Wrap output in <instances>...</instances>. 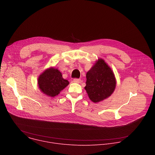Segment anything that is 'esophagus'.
<instances>
[{
    "label": "esophagus",
    "mask_w": 155,
    "mask_h": 155,
    "mask_svg": "<svg viewBox=\"0 0 155 155\" xmlns=\"http://www.w3.org/2000/svg\"><path fill=\"white\" fill-rule=\"evenodd\" d=\"M73 81L74 83H80L81 82V80L80 79H78V78H74Z\"/></svg>",
    "instance_id": "1"
}]
</instances>
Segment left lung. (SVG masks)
Returning <instances> with one entry per match:
<instances>
[{"label": "left lung", "mask_w": 155, "mask_h": 155, "mask_svg": "<svg viewBox=\"0 0 155 155\" xmlns=\"http://www.w3.org/2000/svg\"><path fill=\"white\" fill-rule=\"evenodd\" d=\"M84 89L91 101L97 103L112 95L116 87L114 74L102 59H99L86 73Z\"/></svg>", "instance_id": "8db88e82"}]
</instances>
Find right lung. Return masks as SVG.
Masks as SVG:
<instances>
[{
  "instance_id": "1",
  "label": "right lung",
  "mask_w": 155,
  "mask_h": 155,
  "mask_svg": "<svg viewBox=\"0 0 155 155\" xmlns=\"http://www.w3.org/2000/svg\"><path fill=\"white\" fill-rule=\"evenodd\" d=\"M40 91L50 97H54L67 86L69 82L62 78L61 72L54 68H50L43 71L38 78Z\"/></svg>"
}]
</instances>
